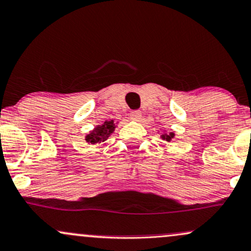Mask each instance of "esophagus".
<instances>
[{"label": "esophagus", "instance_id": "esophagus-1", "mask_svg": "<svg viewBox=\"0 0 251 251\" xmlns=\"http://www.w3.org/2000/svg\"><path fill=\"white\" fill-rule=\"evenodd\" d=\"M130 118L134 121H139L140 119H142V113H140L139 111H132L130 113Z\"/></svg>", "mask_w": 251, "mask_h": 251}]
</instances>
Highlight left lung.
I'll list each match as a JSON object with an SVG mask.
<instances>
[{
    "label": "left lung",
    "instance_id": "8db88e82",
    "mask_svg": "<svg viewBox=\"0 0 251 251\" xmlns=\"http://www.w3.org/2000/svg\"><path fill=\"white\" fill-rule=\"evenodd\" d=\"M174 136H175V134L173 133V132H172V133H169V134L164 133V134H162V139L167 140V142H170V140L174 138Z\"/></svg>",
    "mask_w": 251,
    "mask_h": 251
}]
</instances>
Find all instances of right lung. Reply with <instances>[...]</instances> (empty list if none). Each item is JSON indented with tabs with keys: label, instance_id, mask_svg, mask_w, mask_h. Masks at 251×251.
Instances as JSON below:
<instances>
[{
	"label": "right lung",
	"instance_id": "obj_1",
	"mask_svg": "<svg viewBox=\"0 0 251 251\" xmlns=\"http://www.w3.org/2000/svg\"><path fill=\"white\" fill-rule=\"evenodd\" d=\"M115 126H114V121H104L102 125H99L85 137V140L90 144H99V143L104 142L111 133H113L114 131Z\"/></svg>",
	"mask_w": 251,
	"mask_h": 251
}]
</instances>
